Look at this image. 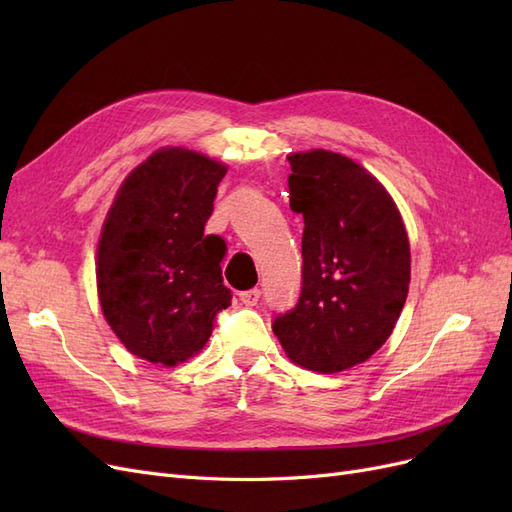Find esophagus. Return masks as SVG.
I'll return each mask as SVG.
<instances>
[{"label": "esophagus", "mask_w": 512, "mask_h": 512, "mask_svg": "<svg viewBox=\"0 0 512 512\" xmlns=\"http://www.w3.org/2000/svg\"><path fill=\"white\" fill-rule=\"evenodd\" d=\"M239 299L243 305H256L260 301V290L258 288L243 290V292H239Z\"/></svg>", "instance_id": "1"}]
</instances>
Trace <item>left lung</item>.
Masks as SVG:
<instances>
[{"label":"left lung","instance_id":"8db88e82","mask_svg":"<svg viewBox=\"0 0 512 512\" xmlns=\"http://www.w3.org/2000/svg\"><path fill=\"white\" fill-rule=\"evenodd\" d=\"M290 209L303 213V284L273 333L320 374L367 361L395 329L410 284V243L384 185L342 153L288 156Z\"/></svg>","mask_w":512,"mask_h":512}]
</instances>
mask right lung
<instances>
[{"instance_id":"right-lung-1","label":"right lung","mask_w":512,"mask_h":512,"mask_svg":"<svg viewBox=\"0 0 512 512\" xmlns=\"http://www.w3.org/2000/svg\"><path fill=\"white\" fill-rule=\"evenodd\" d=\"M226 166L164 147L121 183L98 243V297L132 354L173 367L200 352L230 305L226 241L205 235Z\"/></svg>"}]
</instances>
